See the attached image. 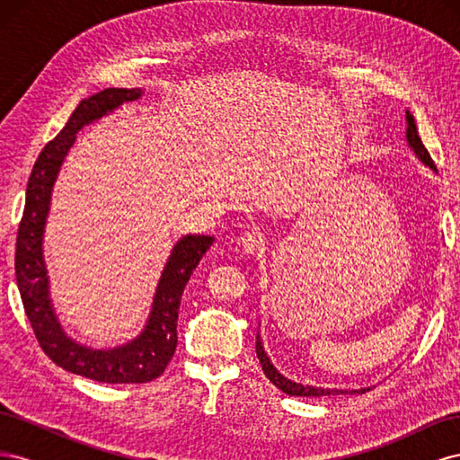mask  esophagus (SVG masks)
<instances>
[{"instance_id": "34e87169", "label": "esophagus", "mask_w": 460, "mask_h": 460, "mask_svg": "<svg viewBox=\"0 0 460 460\" xmlns=\"http://www.w3.org/2000/svg\"><path fill=\"white\" fill-rule=\"evenodd\" d=\"M240 247L245 253H259L264 249V235L257 230L245 232L240 238Z\"/></svg>"}]
</instances>
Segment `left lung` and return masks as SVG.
Listing matches in <instances>:
<instances>
[{"instance_id":"left-lung-1","label":"left lung","mask_w":460,"mask_h":460,"mask_svg":"<svg viewBox=\"0 0 460 460\" xmlns=\"http://www.w3.org/2000/svg\"><path fill=\"white\" fill-rule=\"evenodd\" d=\"M405 120H407V144L409 147L412 149V153L416 157H419L420 163H424L428 169H431L434 172H438L434 161H431L428 149L424 147L420 136H419V130H416V124H414V119L412 115L409 113V111H405ZM257 358L261 360V367H262V372L267 378L280 389V392L288 394V395H296V397H324V395H360V394H367L370 392V387H360V389H336V387H314V385H307V384H301V382H296V380H289L286 378V376L278 370L274 365L270 357L267 355V351H264V345H262V340H261V333L257 332Z\"/></svg>"}]
</instances>
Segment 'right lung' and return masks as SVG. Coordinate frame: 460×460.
Listing matches in <instances>:
<instances>
[{"instance_id": "add662e5", "label": "right lung", "mask_w": 460, "mask_h": 460, "mask_svg": "<svg viewBox=\"0 0 460 460\" xmlns=\"http://www.w3.org/2000/svg\"><path fill=\"white\" fill-rule=\"evenodd\" d=\"M142 95V88H107L78 103L65 128L41 149L34 163L17 234V286L41 349L61 368L105 384H144L164 372L176 351V323L184 288L215 242L213 235L188 234L174 243L153 294L146 326L134 340L109 349H93L65 332L53 307L44 261V232L55 180L82 128Z\"/></svg>"}]
</instances>
